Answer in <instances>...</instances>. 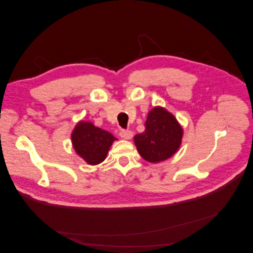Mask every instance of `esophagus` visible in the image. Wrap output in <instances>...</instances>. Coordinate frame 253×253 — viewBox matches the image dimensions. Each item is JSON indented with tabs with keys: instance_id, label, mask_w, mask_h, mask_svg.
I'll return each mask as SVG.
<instances>
[{
	"instance_id": "obj_1",
	"label": "esophagus",
	"mask_w": 253,
	"mask_h": 253,
	"mask_svg": "<svg viewBox=\"0 0 253 253\" xmlns=\"http://www.w3.org/2000/svg\"><path fill=\"white\" fill-rule=\"evenodd\" d=\"M119 135L121 138H124V139H131L133 137L132 131H128V129H121V131L119 132Z\"/></svg>"
}]
</instances>
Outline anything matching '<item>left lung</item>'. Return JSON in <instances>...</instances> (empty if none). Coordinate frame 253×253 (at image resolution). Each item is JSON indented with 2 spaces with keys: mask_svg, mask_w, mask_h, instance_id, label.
Returning a JSON list of instances; mask_svg holds the SVG:
<instances>
[{
  "mask_svg": "<svg viewBox=\"0 0 253 253\" xmlns=\"http://www.w3.org/2000/svg\"><path fill=\"white\" fill-rule=\"evenodd\" d=\"M144 126V132L135 135L134 141L147 162H163L178 150L182 128L172 114L163 108H154L149 113Z\"/></svg>",
  "mask_w": 253,
  "mask_h": 253,
  "instance_id": "left-lung-1",
  "label": "left lung"
}]
</instances>
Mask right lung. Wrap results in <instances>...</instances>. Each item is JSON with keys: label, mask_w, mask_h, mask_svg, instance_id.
Wrapping results in <instances>:
<instances>
[{"label": "right lung", "mask_w": 253, "mask_h": 253, "mask_svg": "<svg viewBox=\"0 0 253 253\" xmlns=\"http://www.w3.org/2000/svg\"><path fill=\"white\" fill-rule=\"evenodd\" d=\"M115 139L116 138L111 133L84 121L76 126L72 134L76 152L88 165L93 166L103 162Z\"/></svg>", "instance_id": "obj_1"}]
</instances>
